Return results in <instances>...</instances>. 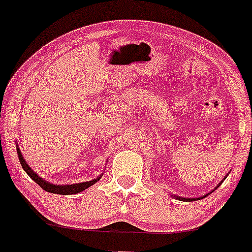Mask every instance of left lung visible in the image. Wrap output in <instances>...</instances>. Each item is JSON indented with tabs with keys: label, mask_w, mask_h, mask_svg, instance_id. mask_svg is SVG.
I'll list each match as a JSON object with an SVG mask.
<instances>
[{
	"label": "left lung",
	"mask_w": 252,
	"mask_h": 252,
	"mask_svg": "<svg viewBox=\"0 0 252 252\" xmlns=\"http://www.w3.org/2000/svg\"><path fill=\"white\" fill-rule=\"evenodd\" d=\"M206 196H207V195H205L204 197H206ZM204 197H200L199 200L204 199ZM177 199H180V200H183V201H192V200H194V199H187V197H177ZM195 200H196V199H195Z\"/></svg>",
	"instance_id": "obj_1"
}]
</instances>
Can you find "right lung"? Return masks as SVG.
<instances>
[{
  "instance_id": "1",
  "label": "right lung",
  "mask_w": 252,
  "mask_h": 252,
  "mask_svg": "<svg viewBox=\"0 0 252 252\" xmlns=\"http://www.w3.org/2000/svg\"><path fill=\"white\" fill-rule=\"evenodd\" d=\"M17 154L18 157H19V162L22 164L23 169L27 172V174L34 180L36 184H39V187H41L45 191L47 192H52V194H61V195H72V194H78V192L83 191V190L88 189L89 187H91L93 184H95L97 180H100L101 177H98L97 179L90 180V182H84V183H78V184H70V185H55V184H50V183L45 182L41 177H39L25 162L24 157H23L22 152H20L19 147L17 146Z\"/></svg>"
}]
</instances>
